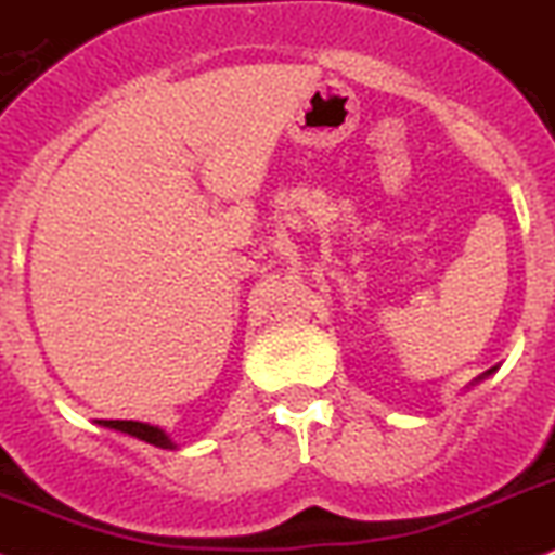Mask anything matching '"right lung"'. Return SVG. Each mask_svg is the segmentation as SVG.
I'll list each match as a JSON object with an SVG mask.
<instances>
[{
	"instance_id": "obj_1",
	"label": "right lung",
	"mask_w": 555,
	"mask_h": 555,
	"mask_svg": "<svg viewBox=\"0 0 555 555\" xmlns=\"http://www.w3.org/2000/svg\"><path fill=\"white\" fill-rule=\"evenodd\" d=\"M101 424L108 426V429H120V433H126V435H134V438L145 440V443H151V447L173 449L170 438L163 433V429H159V426L140 424V421H101Z\"/></svg>"
}]
</instances>
